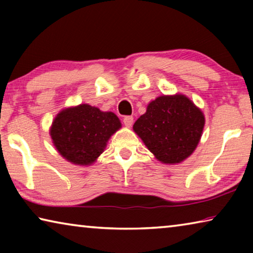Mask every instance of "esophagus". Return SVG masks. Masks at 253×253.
Returning a JSON list of instances; mask_svg holds the SVG:
<instances>
[{"instance_id":"1","label":"esophagus","mask_w":253,"mask_h":253,"mask_svg":"<svg viewBox=\"0 0 253 253\" xmlns=\"http://www.w3.org/2000/svg\"><path fill=\"white\" fill-rule=\"evenodd\" d=\"M132 123H134V118H132V116H126L124 118V125L126 127H130L132 125Z\"/></svg>"}]
</instances>
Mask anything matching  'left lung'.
Returning a JSON list of instances; mask_svg holds the SVG:
<instances>
[{
	"mask_svg": "<svg viewBox=\"0 0 253 253\" xmlns=\"http://www.w3.org/2000/svg\"><path fill=\"white\" fill-rule=\"evenodd\" d=\"M203 111L182 93L163 95L147 105L132 126L148 151L163 164H179L190 157L202 137Z\"/></svg>",
	"mask_w": 253,
	"mask_h": 253,
	"instance_id": "left-lung-1",
	"label": "left lung"
}]
</instances>
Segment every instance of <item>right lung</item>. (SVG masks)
<instances>
[{"instance_id": "add662e5", "label": "right lung", "mask_w": 253, "mask_h": 253, "mask_svg": "<svg viewBox=\"0 0 253 253\" xmlns=\"http://www.w3.org/2000/svg\"><path fill=\"white\" fill-rule=\"evenodd\" d=\"M121 128V121L111 111L80 104L59 111L49 132L55 149L66 161L90 166L104 153L110 137Z\"/></svg>"}]
</instances>
